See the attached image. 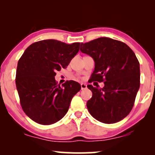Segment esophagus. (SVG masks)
<instances>
[{"label": "esophagus", "mask_w": 155, "mask_h": 155, "mask_svg": "<svg viewBox=\"0 0 155 155\" xmlns=\"http://www.w3.org/2000/svg\"><path fill=\"white\" fill-rule=\"evenodd\" d=\"M80 85H81V90H84V89L87 88V84H86L81 83V84H80Z\"/></svg>", "instance_id": "1"}]
</instances>
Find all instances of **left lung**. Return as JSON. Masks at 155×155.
I'll list each match as a JSON object with an SVG mask.
<instances>
[{"label":"left lung","mask_w":155,"mask_h":155,"mask_svg":"<svg viewBox=\"0 0 155 155\" xmlns=\"http://www.w3.org/2000/svg\"><path fill=\"white\" fill-rule=\"evenodd\" d=\"M80 51L92 57L94 71L90 81L104 82L101 89L88 84L92 97L87 107L93 118L114 124L132 110L140 87V63L133 50L124 42L100 37L81 43Z\"/></svg>","instance_id":"left-lung-1"}]
</instances>
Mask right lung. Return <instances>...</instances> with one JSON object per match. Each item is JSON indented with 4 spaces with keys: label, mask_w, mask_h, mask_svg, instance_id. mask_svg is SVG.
I'll return each mask as SVG.
<instances>
[{
    "label": "right lung",
    "mask_w": 155,
    "mask_h": 155,
    "mask_svg": "<svg viewBox=\"0 0 155 155\" xmlns=\"http://www.w3.org/2000/svg\"><path fill=\"white\" fill-rule=\"evenodd\" d=\"M80 43L67 44L55 39L31 44L19 59L15 83L22 110L41 125L60 120L68 111L72 98L81 86L70 80L60 86L56 71L65 68L79 51Z\"/></svg>",
    "instance_id": "add662e5"
}]
</instances>
